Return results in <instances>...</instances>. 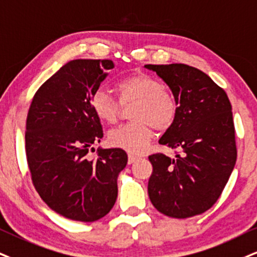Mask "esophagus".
Segmentation results:
<instances>
[{
  "instance_id": "34e87169",
  "label": "esophagus",
  "mask_w": 257,
  "mask_h": 257,
  "mask_svg": "<svg viewBox=\"0 0 257 257\" xmlns=\"http://www.w3.org/2000/svg\"><path fill=\"white\" fill-rule=\"evenodd\" d=\"M137 160H139V156H136V155H134V154H128V160H127L128 164L136 162Z\"/></svg>"
}]
</instances>
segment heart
Instances as JSON below:
<instances>
[{"mask_svg":"<svg viewBox=\"0 0 257 257\" xmlns=\"http://www.w3.org/2000/svg\"><path fill=\"white\" fill-rule=\"evenodd\" d=\"M116 100L103 90H96L90 97V107L96 118L107 125H114L120 115V104L128 106L130 118L134 121L113 130L108 136L109 144L131 154L145 151L157 131H167L177 116L179 104L175 96L163 88L154 76L137 72L120 78L114 84Z\"/></svg>","mask_w":257,"mask_h":257,"instance_id":"obj_1","label":"heart"}]
</instances>
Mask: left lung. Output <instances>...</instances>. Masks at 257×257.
<instances>
[{"label":"left lung","mask_w":257,"mask_h":257,"mask_svg":"<svg viewBox=\"0 0 257 257\" xmlns=\"http://www.w3.org/2000/svg\"><path fill=\"white\" fill-rule=\"evenodd\" d=\"M179 104L173 126L160 144L179 148L175 160L153 154L149 198L161 213L189 218L216 204L237 158L235 125L229 97L210 76L186 64L155 65Z\"/></svg>","instance_id":"8db88e82"}]
</instances>
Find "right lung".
Returning a JSON list of instances; mask_svg holds the SVG:
<instances>
[{"label":"right lung","instance_id":"right-lung-1","mask_svg":"<svg viewBox=\"0 0 257 257\" xmlns=\"http://www.w3.org/2000/svg\"><path fill=\"white\" fill-rule=\"evenodd\" d=\"M114 68L109 59H75L63 65L34 94L28 109L25 149L32 182L46 205L61 216L95 221L118 196V179L127 163L121 149H100L102 126L90 97Z\"/></svg>","mask_w":257,"mask_h":257}]
</instances>
